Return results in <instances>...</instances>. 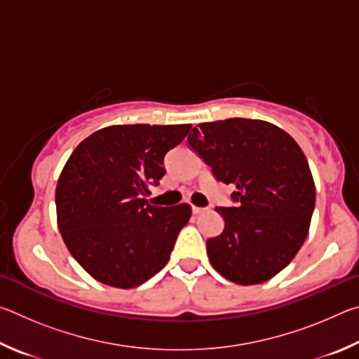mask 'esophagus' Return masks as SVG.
Instances as JSON below:
<instances>
[{
	"instance_id": "1",
	"label": "esophagus",
	"mask_w": 359,
	"mask_h": 359,
	"mask_svg": "<svg viewBox=\"0 0 359 359\" xmlns=\"http://www.w3.org/2000/svg\"><path fill=\"white\" fill-rule=\"evenodd\" d=\"M205 209L204 208H196V205H191V212L194 215H198V214H201V212H204Z\"/></svg>"
}]
</instances>
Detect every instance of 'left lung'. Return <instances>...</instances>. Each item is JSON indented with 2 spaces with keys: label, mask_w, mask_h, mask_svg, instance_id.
Wrapping results in <instances>:
<instances>
[{
  "label": "left lung",
  "mask_w": 359,
  "mask_h": 359,
  "mask_svg": "<svg viewBox=\"0 0 359 359\" xmlns=\"http://www.w3.org/2000/svg\"><path fill=\"white\" fill-rule=\"evenodd\" d=\"M188 145L218 182L234 185V204L215 208L223 233L205 242L212 266L239 285L269 280L296 257L311 226L315 184L304 151L278 126L252 118L201 123Z\"/></svg>",
  "instance_id": "1"
}]
</instances>
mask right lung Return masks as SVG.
<instances>
[{"instance_id": "obj_1", "label": "right lung", "mask_w": 359, "mask_h": 359, "mask_svg": "<svg viewBox=\"0 0 359 359\" xmlns=\"http://www.w3.org/2000/svg\"><path fill=\"white\" fill-rule=\"evenodd\" d=\"M191 125H115L77 145L60 174L58 229L96 280L135 288L166 266L188 204L158 208L144 196L165 175V155Z\"/></svg>"}]
</instances>
